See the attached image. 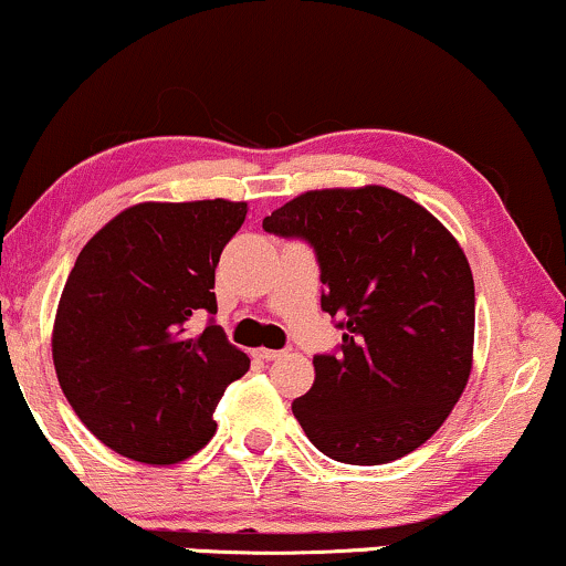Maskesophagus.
<instances>
[{
	"label": "esophagus",
	"instance_id": "1",
	"mask_svg": "<svg viewBox=\"0 0 566 566\" xmlns=\"http://www.w3.org/2000/svg\"><path fill=\"white\" fill-rule=\"evenodd\" d=\"M255 356L263 358V360H279V358L287 356V350H269V348H261V350H255Z\"/></svg>",
	"mask_w": 566,
	"mask_h": 566
}]
</instances>
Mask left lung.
<instances>
[{
	"label": "left lung",
	"mask_w": 566,
	"mask_h": 566,
	"mask_svg": "<svg viewBox=\"0 0 566 566\" xmlns=\"http://www.w3.org/2000/svg\"><path fill=\"white\" fill-rule=\"evenodd\" d=\"M313 248L322 311L343 329L313 356L292 403L308 440L343 464L377 467L440 430L472 371L474 279L432 213L387 187L316 189L263 218Z\"/></svg>",
	"instance_id": "obj_1"
}]
</instances>
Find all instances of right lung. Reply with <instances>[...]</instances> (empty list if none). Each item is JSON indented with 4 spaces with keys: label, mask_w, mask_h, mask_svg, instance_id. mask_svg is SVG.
Wrapping results in <instances>:
<instances>
[{
    "label": "right lung",
    "mask_w": 566,
    "mask_h": 566,
    "mask_svg": "<svg viewBox=\"0 0 566 566\" xmlns=\"http://www.w3.org/2000/svg\"><path fill=\"white\" fill-rule=\"evenodd\" d=\"M244 202H142L84 244L57 305L52 358L94 438L142 464H176L213 438V411L250 369L216 324V265ZM208 315L200 336L191 318Z\"/></svg>",
    "instance_id": "right-lung-1"
}]
</instances>
